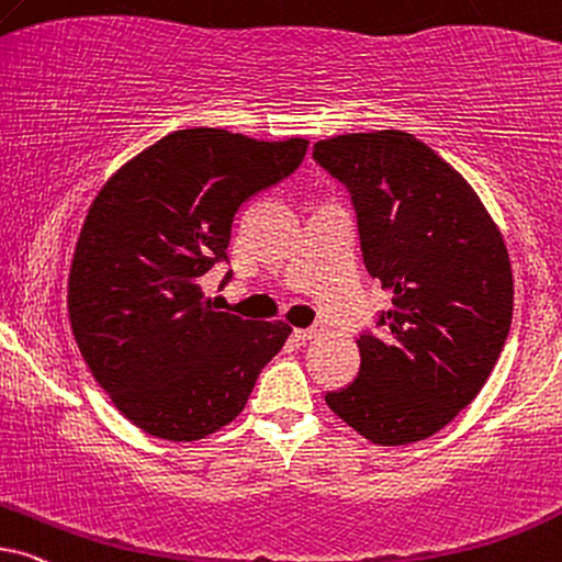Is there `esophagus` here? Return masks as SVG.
I'll list each match as a JSON object with an SVG mask.
<instances>
[{"instance_id":"obj_1","label":"esophagus","mask_w":562,"mask_h":562,"mask_svg":"<svg viewBox=\"0 0 562 562\" xmlns=\"http://www.w3.org/2000/svg\"><path fill=\"white\" fill-rule=\"evenodd\" d=\"M319 333H323V327H307V330H294V340H296V344H307V340L317 338Z\"/></svg>"}]
</instances>
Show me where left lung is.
<instances>
[{"mask_svg":"<svg viewBox=\"0 0 562 562\" xmlns=\"http://www.w3.org/2000/svg\"><path fill=\"white\" fill-rule=\"evenodd\" d=\"M315 159L348 191L363 263L392 294L363 333L359 376L325 403L379 447L424 441L468 407L512 330L514 273L468 180L405 131L330 136Z\"/></svg>","mask_w":562,"mask_h":562,"instance_id":"1","label":"left lung"}]
</instances>
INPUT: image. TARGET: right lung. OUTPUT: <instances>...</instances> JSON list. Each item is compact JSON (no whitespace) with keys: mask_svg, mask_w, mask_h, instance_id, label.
<instances>
[{"mask_svg":"<svg viewBox=\"0 0 562 562\" xmlns=\"http://www.w3.org/2000/svg\"><path fill=\"white\" fill-rule=\"evenodd\" d=\"M307 144L172 131L94 195L71 258L69 323L92 376L142 431L206 439L243 413L286 344L281 319L218 312L201 276L227 260L237 209L294 172Z\"/></svg>","mask_w":562,"mask_h":562,"instance_id":"add662e5","label":"right lung"}]
</instances>
